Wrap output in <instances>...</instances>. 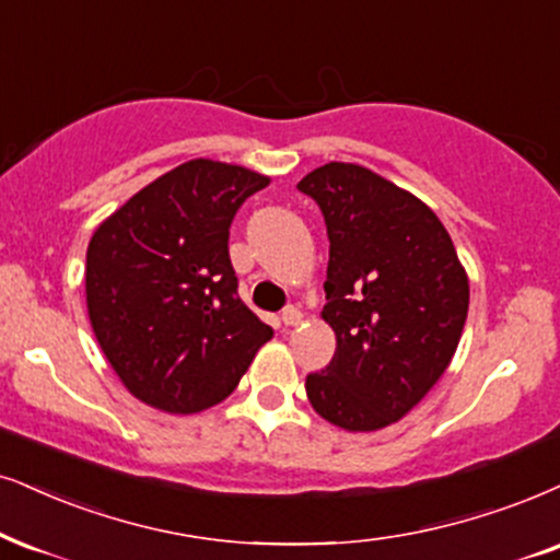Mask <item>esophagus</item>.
<instances>
[{
    "mask_svg": "<svg viewBox=\"0 0 560 560\" xmlns=\"http://www.w3.org/2000/svg\"><path fill=\"white\" fill-rule=\"evenodd\" d=\"M281 323H284L287 328H294V325L302 323V313L296 307H287L284 313H281Z\"/></svg>",
    "mask_w": 560,
    "mask_h": 560,
    "instance_id": "34e87169",
    "label": "esophagus"
}]
</instances>
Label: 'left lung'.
I'll use <instances>...</instances> for the list:
<instances>
[{
  "label": "left lung",
  "mask_w": 560,
  "mask_h": 560,
  "mask_svg": "<svg viewBox=\"0 0 560 560\" xmlns=\"http://www.w3.org/2000/svg\"><path fill=\"white\" fill-rule=\"evenodd\" d=\"M330 240L323 320L336 353L307 374L313 408L346 431H377L423 400L455 357L470 284L450 232L421 198L353 162L296 183Z\"/></svg>",
  "instance_id": "obj_1"
}]
</instances>
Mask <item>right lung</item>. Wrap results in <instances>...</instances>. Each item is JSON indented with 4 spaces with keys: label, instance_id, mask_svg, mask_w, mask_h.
<instances>
[{
    "label": "right lung",
    "instance_id": "add662e5",
    "mask_svg": "<svg viewBox=\"0 0 560 560\" xmlns=\"http://www.w3.org/2000/svg\"><path fill=\"white\" fill-rule=\"evenodd\" d=\"M271 178L188 160L133 194L88 245L92 332L133 398L198 413L235 390L273 330L237 296L230 224Z\"/></svg>",
    "mask_w": 560,
    "mask_h": 560
}]
</instances>
